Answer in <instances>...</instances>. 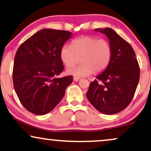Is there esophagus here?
<instances>
[{"label":"esophagus","mask_w":151,"mask_h":151,"mask_svg":"<svg viewBox=\"0 0 151 151\" xmlns=\"http://www.w3.org/2000/svg\"><path fill=\"white\" fill-rule=\"evenodd\" d=\"M73 79H74V81H79L80 77H74Z\"/></svg>","instance_id":"obj_1"}]
</instances>
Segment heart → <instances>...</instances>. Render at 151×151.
Here are the masks:
<instances>
[{
  "mask_svg": "<svg viewBox=\"0 0 151 151\" xmlns=\"http://www.w3.org/2000/svg\"><path fill=\"white\" fill-rule=\"evenodd\" d=\"M112 56L110 43L104 39L93 36H81L72 42L71 46L64 45L60 50V59L68 68L66 72L70 75L82 77L93 72L100 73L106 69ZM81 60L82 64L70 68Z\"/></svg>",
  "mask_w": 151,
  "mask_h": 151,
  "instance_id": "heart-1",
  "label": "heart"
}]
</instances>
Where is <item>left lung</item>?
<instances>
[{
  "label": "left lung",
  "instance_id": "8db88e82",
  "mask_svg": "<svg viewBox=\"0 0 151 151\" xmlns=\"http://www.w3.org/2000/svg\"><path fill=\"white\" fill-rule=\"evenodd\" d=\"M95 30L108 37L112 56L106 69L91 82L86 97L101 113L115 114L125 109L134 97L140 76L139 64L131 45L113 29Z\"/></svg>",
  "mask_w": 151,
  "mask_h": 151
}]
</instances>
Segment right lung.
Instances as JSON below:
<instances>
[{
  "mask_svg": "<svg viewBox=\"0 0 151 151\" xmlns=\"http://www.w3.org/2000/svg\"><path fill=\"white\" fill-rule=\"evenodd\" d=\"M71 32L45 28L20 45L14 57L13 83L21 103L36 115H45L63 98L72 76L58 78L64 66L60 50Z\"/></svg>",
  "mask_w": 151,
  "mask_h": 151,
  "instance_id": "right-lung-1",
  "label": "right lung"
}]
</instances>
